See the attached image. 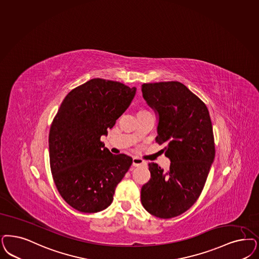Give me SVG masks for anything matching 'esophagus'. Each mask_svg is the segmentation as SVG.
Listing matches in <instances>:
<instances>
[{"label":"esophagus","instance_id":"34e87169","mask_svg":"<svg viewBox=\"0 0 259 259\" xmlns=\"http://www.w3.org/2000/svg\"><path fill=\"white\" fill-rule=\"evenodd\" d=\"M146 162L145 161H143L142 159H140V158H134L133 159V166H141V165H143V164H145Z\"/></svg>","mask_w":259,"mask_h":259}]
</instances>
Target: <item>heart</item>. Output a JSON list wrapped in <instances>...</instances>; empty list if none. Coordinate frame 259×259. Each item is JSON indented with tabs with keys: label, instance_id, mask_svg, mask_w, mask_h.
Segmentation results:
<instances>
[{
	"label": "heart",
	"instance_id": "heart-1",
	"mask_svg": "<svg viewBox=\"0 0 259 259\" xmlns=\"http://www.w3.org/2000/svg\"><path fill=\"white\" fill-rule=\"evenodd\" d=\"M143 112H148V111H146V110H141V111H140V112H139V113H143Z\"/></svg>",
	"mask_w": 259,
	"mask_h": 259
}]
</instances>
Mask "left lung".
<instances>
[{"mask_svg":"<svg viewBox=\"0 0 259 259\" xmlns=\"http://www.w3.org/2000/svg\"><path fill=\"white\" fill-rule=\"evenodd\" d=\"M143 98L159 114L156 142L165 144L169 169L150 162L151 179L141 200L149 213L168 219L190 208L201 195L215 156L213 131L205 103L178 81L144 83Z\"/></svg>","mask_w":259,"mask_h":259,"instance_id":"8db88e82","label":"left lung"}]
</instances>
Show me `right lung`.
I'll list each match as a JSON object with an SVG mask.
<instances>
[{
	"label": "right lung",
	"instance_id": "add662e5",
	"mask_svg": "<svg viewBox=\"0 0 259 259\" xmlns=\"http://www.w3.org/2000/svg\"><path fill=\"white\" fill-rule=\"evenodd\" d=\"M135 94L121 82L94 78L71 90L54 116L49 135L53 179L65 202L80 212L107 208L133 162L125 154L113 155L100 138Z\"/></svg>",
	"mask_w": 259,
	"mask_h": 259
}]
</instances>
